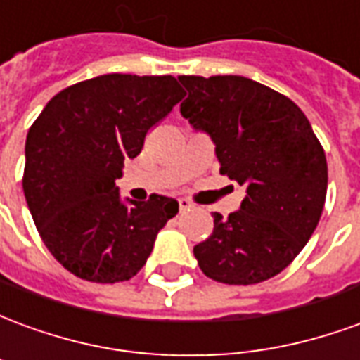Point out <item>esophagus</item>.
<instances>
[{"mask_svg": "<svg viewBox=\"0 0 360 360\" xmlns=\"http://www.w3.org/2000/svg\"><path fill=\"white\" fill-rule=\"evenodd\" d=\"M179 208H181V212L191 210V208H193V202H191L188 198H179Z\"/></svg>", "mask_w": 360, "mask_h": 360, "instance_id": "34e87169", "label": "esophagus"}]
</instances>
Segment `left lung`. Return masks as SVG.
<instances>
[{
	"instance_id": "left-lung-1",
	"label": "left lung",
	"mask_w": 360,
	"mask_h": 360,
	"mask_svg": "<svg viewBox=\"0 0 360 360\" xmlns=\"http://www.w3.org/2000/svg\"><path fill=\"white\" fill-rule=\"evenodd\" d=\"M181 115L216 144L219 173L245 187L241 208L195 247L208 278L250 285L285 270L314 233L328 188L326 154L287 96L239 75L177 77Z\"/></svg>"
}]
</instances>
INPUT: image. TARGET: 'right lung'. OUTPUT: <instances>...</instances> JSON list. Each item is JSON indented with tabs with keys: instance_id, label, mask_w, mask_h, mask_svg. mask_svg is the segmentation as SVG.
Segmentation results:
<instances>
[{
	"instance_id": "add662e5",
	"label": "right lung",
	"mask_w": 360,
	"mask_h": 360,
	"mask_svg": "<svg viewBox=\"0 0 360 360\" xmlns=\"http://www.w3.org/2000/svg\"><path fill=\"white\" fill-rule=\"evenodd\" d=\"M181 98L172 75H102L61 90L30 127L28 210L44 245L77 278L115 283L136 276L158 231L179 212L169 196L123 200L115 181Z\"/></svg>"
}]
</instances>
